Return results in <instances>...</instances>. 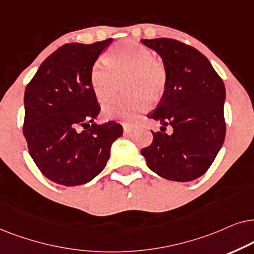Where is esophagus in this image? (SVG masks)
<instances>
[{"label":"esophagus","mask_w":254,"mask_h":254,"mask_svg":"<svg viewBox=\"0 0 254 254\" xmlns=\"http://www.w3.org/2000/svg\"><path fill=\"white\" fill-rule=\"evenodd\" d=\"M134 127L132 124H129V123H123V130H124V133L129 134L133 131Z\"/></svg>","instance_id":"1"}]
</instances>
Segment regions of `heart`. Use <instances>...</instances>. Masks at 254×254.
Segmentation results:
<instances>
[{"label":"heart","instance_id":"heart-1","mask_svg":"<svg viewBox=\"0 0 254 254\" xmlns=\"http://www.w3.org/2000/svg\"><path fill=\"white\" fill-rule=\"evenodd\" d=\"M90 68L89 83L100 103L107 102L115 93L116 79L127 75L124 88L131 95L114 100L103 108L108 120L131 122L150 107V99L158 100L166 87L167 73L164 63L152 56L147 46L133 40L115 44Z\"/></svg>","mask_w":254,"mask_h":254}]
</instances>
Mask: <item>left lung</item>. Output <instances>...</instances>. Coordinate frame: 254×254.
<instances>
[{
	"label": "left lung",
	"mask_w": 254,
	"mask_h": 254,
	"mask_svg": "<svg viewBox=\"0 0 254 254\" xmlns=\"http://www.w3.org/2000/svg\"><path fill=\"white\" fill-rule=\"evenodd\" d=\"M157 52L167 73L160 102L147 117L161 124L153 141L141 150L151 171L171 181L188 182L203 175L225 138V87L207 57L168 38L141 39ZM171 125L174 132L164 133Z\"/></svg>",
	"instance_id": "8db88e82"
}]
</instances>
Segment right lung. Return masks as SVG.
Segmentation results:
<instances>
[{"mask_svg": "<svg viewBox=\"0 0 254 254\" xmlns=\"http://www.w3.org/2000/svg\"><path fill=\"white\" fill-rule=\"evenodd\" d=\"M111 43L110 38L59 47L26 86L23 133L30 155L40 172L58 185L72 187L92 181L106 167L111 145L123 134L121 124L94 122L101 108L89 73Z\"/></svg>", "mask_w": 254, "mask_h": 254, "instance_id": "right-lung-1", "label": "right lung"}]
</instances>
